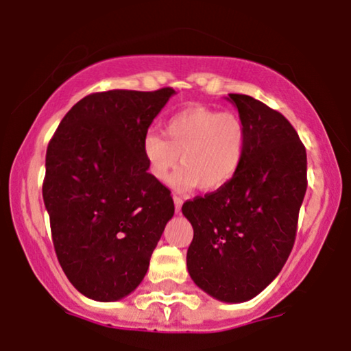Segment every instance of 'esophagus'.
Returning <instances> with one entry per match:
<instances>
[{
  "instance_id": "esophagus-1",
  "label": "esophagus",
  "mask_w": 351,
  "mask_h": 351,
  "mask_svg": "<svg viewBox=\"0 0 351 351\" xmlns=\"http://www.w3.org/2000/svg\"><path fill=\"white\" fill-rule=\"evenodd\" d=\"M173 202H175V210H176V214H180L181 206H183V199H181L180 196H173Z\"/></svg>"
}]
</instances>
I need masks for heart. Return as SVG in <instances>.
<instances>
[{"instance_id": "heart-1", "label": "heart", "mask_w": 351, "mask_h": 351, "mask_svg": "<svg viewBox=\"0 0 351 351\" xmlns=\"http://www.w3.org/2000/svg\"><path fill=\"white\" fill-rule=\"evenodd\" d=\"M160 134L149 132L143 139V155L149 175L158 183L173 176L176 189L217 191L228 184L241 167L246 152L247 130L234 112H219L204 105H193L168 119Z\"/></svg>"}]
</instances>
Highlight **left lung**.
<instances>
[{
    "label": "left lung",
    "mask_w": 351,
    "mask_h": 351,
    "mask_svg": "<svg viewBox=\"0 0 351 351\" xmlns=\"http://www.w3.org/2000/svg\"><path fill=\"white\" fill-rule=\"evenodd\" d=\"M246 124V152L223 188L186 201L194 230L186 265L199 288L225 303L259 295L295 245L306 180V149L282 113L243 94H228Z\"/></svg>",
    "instance_id": "obj_1"
}]
</instances>
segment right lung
Returning a JSON list of instances; mask_svg holds the SVG:
<instances>
[{"label": "right lung", "mask_w": 351, "mask_h": 351, "mask_svg": "<svg viewBox=\"0 0 351 351\" xmlns=\"http://www.w3.org/2000/svg\"><path fill=\"white\" fill-rule=\"evenodd\" d=\"M173 94L117 88L84 97L48 144L42 191L53 246L87 298L134 291L175 214L170 189L149 175L143 155L144 136Z\"/></svg>", "instance_id": "1"}]
</instances>
